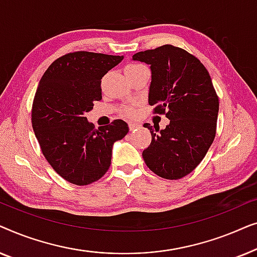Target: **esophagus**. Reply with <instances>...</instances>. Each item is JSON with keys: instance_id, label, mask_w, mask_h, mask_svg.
Returning a JSON list of instances; mask_svg holds the SVG:
<instances>
[{"instance_id": "obj_1", "label": "esophagus", "mask_w": 257, "mask_h": 257, "mask_svg": "<svg viewBox=\"0 0 257 257\" xmlns=\"http://www.w3.org/2000/svg\"><path fill=\"white\" fill-rule=\"evenodd\" d=\"M128 127H130V130H131V131H133V130L138 128V127H139V125H138V124H136V122H130V124H128Z\"/></svg>"}]
</instances>
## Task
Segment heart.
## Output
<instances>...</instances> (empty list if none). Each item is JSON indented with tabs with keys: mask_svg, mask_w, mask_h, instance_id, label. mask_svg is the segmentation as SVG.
<instances>
[{
	"mask_svg": "<svg viewBox=\"0 0 257 257\" xmlns=\"http://www.w3.org/2000/svg\"><path fill=\"white\" fill-rule=\"evenodd\" d=\"M136 66H139V65H136V64H132V65H128L127 68L126 69H130V68H136ZM125 113L127 115H132L133 114V110H131V108H128V110L125 111Z\"/></svg>",
	"mask_w": 257,
	"mask_h": 257,
	"instance_id": "b5f03b06",
	"label": "heart"
}]
</instances>
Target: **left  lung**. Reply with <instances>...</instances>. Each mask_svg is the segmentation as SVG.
I'll return each instance as SVG.
<instances>
[{"label":"left lung","mask_w":257,"mask_h":257,"mask_svg":"<svg viewBox=\"0 0 257 257\" xmlns=\"http://www.w3.org/2000/svg\"><path fill=\"white\" fill-rule=\"evenodd\" d=\"M132 59L150 65L149 104L170 119L165 130L144 124L152 135L143 152L145 164L164 179L184 178L215 138L219 98L209 73L198 58L171 44L137 52Z\"/></svg>","instance_id":"1"}]
</instances>
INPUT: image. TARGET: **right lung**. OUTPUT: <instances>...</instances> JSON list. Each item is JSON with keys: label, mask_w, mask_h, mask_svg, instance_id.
Listing matches in <instances>:
<instances>
[{"label": "right lung", "mask_w": 257, "mask_h": 257, "mask_svg": "<svg viewBox=\"0 0 257 257\" xmlns=\"http://www.w3.org/2000/svg\"><path fill=\"white\" fill-rule=\"evenodd\" d=\"M122 58L71 52L56 59L38 84L31 112L35 136L48 163L71 184L99 180L110 168L113 144L127 135L121 119L94 130L85 117L101 99V78Z\"/></svg>", "instance_id": "obj_1"}]
</instances>
